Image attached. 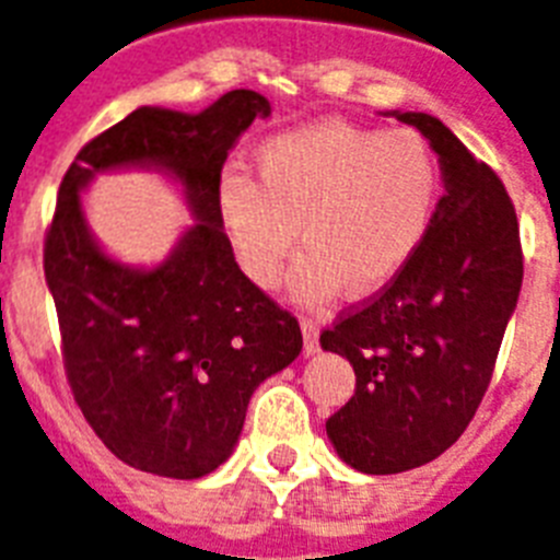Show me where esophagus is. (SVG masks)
<instances>
[{"mask_svg": "<svg viewBox=\"0 0 560 560\" xmlns=\"http://www.w3.org/2000/svg\"><path fill=\"white\" fill-rule=\"evenodd\" d=\"M301 329H303V352H306V355H315V352H317V326H315V320H312V317H303Z\"/></svg>", "mask_w": 560, "mask_h": 560, "instance_id": "34e87169", "label": "esophagus"}]
</instances>
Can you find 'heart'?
Instances as JSON below:
<instances>
[{"label": "heart", "mask_w": 560, "mask_h": 560, "mask_svg": "<svg viewBox=\"0 0 560 560\" xmlns=\"http://www.w3.org/2000/svg\"><path fill=\"white\" fill-rule=\"evenodd\" d=\"M254 170L257 182L236 170L219 178L222 225L262 289L277 283L301 231L306 257L292 294L303 303L341 285L350 298L382 292L419 254L440 208V161L413 129L320 120L268 138Z\"/></svg>", "instance_id": "1"}]
</instances>
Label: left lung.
I'll return each instance as SVG.
<instances>
[{
    "mask_svg": "<svg viewBox=\"0 0 560 560\" xmlns=\"http://www.w3.org/2000/svg\"><path fill=\"white\" fill-rule=\"evenodd\" d=\"M393 115L440 155L445 194L405 271L320 335V347L355 370V393L326 419V436L364 474L419 468L463 436L523 283L517 217L494 170L440 118Z\"/></svg>",
    "mask_w": 560,
    "mask_h": 560,
    "instance_id": "obj_1",
    "label": "left lung"
}]
</instances>
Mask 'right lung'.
I'll list each match as a JSON object with an SVG mask.
<instances>
[{
    "label": "right lung",
    "instance_id": "add662e5",
    "mask_svg": "<svg viewBox=\"0 0 560 560\" xmlns=\"http://www.w3.org/2000/svg\"><path fill=\"white\" fill-rule=\"evenodd\" d=\"M268 115L271 103L252 89L196 115L141 106L92 138L62 176L46 234L62 364L92 431L138 471L173 480L217 471L254 390L303 350L298 320L240 271L219 213L222 164ZM124 166L176 177L197 219L153 269L103 253L79 202L97 172Z\"/></svg>",
    "mask_w": 560,
    "mask_h": 560
}]
</instances>
